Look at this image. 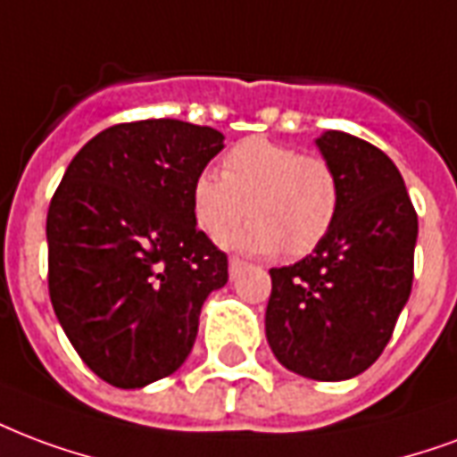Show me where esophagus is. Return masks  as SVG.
I'll use <instances>...</instances> for the list:
<instances>
[{
	"label": "esophagus",
	"mask_w": 457,
	"mask_h": 457,
	"mask_svg": "<svg viewBox=\"0 0 457 457\" xmlns=\"http://www.w3.org/2000/svg\"><path fill=\"white\" fill-rule=\"evenodd\" d=\"M242 269H245V262H242L239 256H229V276L235 278Z\"/></svg>",
	"instance_id": "esophagus-1"
}]
</instances>
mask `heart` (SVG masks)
<instances>
[{"label": "heart", "mask_w": 457, "mask_h": 457, "mask_svg": "<svg viewBox=\"0 0 457 457\" xmlns=\"http://www.w3.org/2000/svg\"><path fill=\"white\" fill-rule=\"evenodd\" d=\"M339 179L332 164L290 145L246 137L222 160V177L203 171L191 186L195 225L218 237L242 215L245 225L222 237L252 254L305 256L332 229L339 212Z\"/></svg>", "instance_id": "b5f03b06"}]
</instances>
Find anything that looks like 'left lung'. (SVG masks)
I'll use <instances>...</instances> for the list:
<instances>
[{"mask_svg":"<svg viewBox=\"0 0 457 457\" xmlns=\"http://www.w3.org/2000/svg\"><path fill=\"white\" fill-rule=\"evenodd\" d=\"M314 143L339 179V212L312 254L271 269L266 339L280 366L337 383L387 346L411 293L419 222L383 150L339 130Z\"/></svg>","mask_w":457,"mask_h":457,"instance_id":"obj_1","label":"left lung"}]
</instances>
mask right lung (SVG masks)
Segmentation results:
<instances>
[{"instance_id": "1", "label": "right lung", "mask_w": 457, "mask_h": 457, "mask_svg": "<svg viewBox=\"0 0 457 457\" xmlns=\"http://www.w3.org/2000/svg\"><path fill=\"white\" fill-rule=\"evenodd\" d=\"M225 135L184 120L101 130L50 201L48 288L67 339L113 387L167 378L194 349L228 256L195 228L191 186Z\"/></svg>"}]
</instances>
